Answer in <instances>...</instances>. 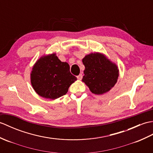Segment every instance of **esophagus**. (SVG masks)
I'll use <instances>...</instances> for the list:
<instances>
[{"mask_svg": "<svg viewBox=\"0 0 153 153\" xmlns=\"http://www.w3.org/2000/svg\"><path fill=\"white\" fill-rule=\"evenodd\" d=\"M76 77H77V79H79V80H81V79H82V74H80L79 75H78Z\"/></svg>", "mask_w": 153, "mask_h": 153, "instance_id": "1", "label": "esophagus"}]
</instances>
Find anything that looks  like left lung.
<instances>
[{
  "label": "left lung",
  "mask_w": 153,
  "mask_h": 153,
  "mask_svg": "<svg viewBox=\"0 0 153 153\" xmlns=\"http://www.w3.org/2000/svg\"><path fill=\"white\" fill-rule=\"evenodd\" d=\"M85 67L82 81L91 93L103 94L108 92L117 82L119 69L103 53H90L82 59Z\"/></svg>",
  "instance_id": "1"
}]
</instances>
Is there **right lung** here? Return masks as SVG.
I'll return each instance as SVG.
<instances>
[{"label": "right lung", "mask_w": 153, "mask_h": 153, "mask_svg": "<svg viewBox=\"0 0 153 153\" xmlns=\"http://www.w3.org/2000/svg\"><path fill=\"white\" fill-rule=\"evenodd\" d=\"M67 62H62L56 53L37 59L30 72V83L35 92L46 99L56 100L65 95L76 77L70 73Z\"/></svg>", "instance_id": "obj_1"}]
</instances>
